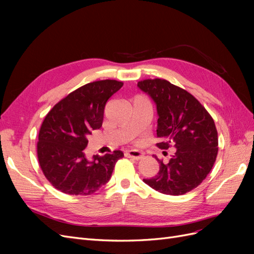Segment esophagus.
<instances>
[{"mask_svg": "<svg viewBox=\"0 0 254 254\" xmlns=\"http://www.w3.org/2000/svg\"><path fill=\"white\" fill-rule=\"evenodd\" d=\"M125 156L128 158H133L135 160H140L143 157V152L135 150V149H130L125 151Z\"/></svg>", "mask_w": 254, "mask_h": 254, "instance_id": "esophagus-1", "label": "esophagus"}]
</instances>
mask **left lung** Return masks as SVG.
<instances>
[{"label": "left lung", "instance_id": "8db88e82", "mask_svg": "<svg viewBox=\"0 0 254 254\" xmlns=\"http://www.w3.org/2000/svg\"><path fill=\"white\" fill-rule=\"evenodd\" d=\"M137 87L157 106V146L176 149L168 163L155 156L160 164L158 175L143 181L162 194H186L205 179L216 160L218 135L214 120L193 95L165 79H145Z\"/></svg>", "mask_w": 254, "mask_h": 254}]
</instances>
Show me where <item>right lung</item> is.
Returning a JSON list of instances; mask_svg holds the SVG:
<instances>
[{"instance_id":"add662e5","label":"right lung","mask_w":254,"mask_h":254,"mask_svg":"<svg viewBox=\"0 0 254 254\" xmlns=\"http://www.w3.org/2000/svg\"><path fill=\"white\" fill-rule=\"evenodd\" d=\"M123 87L118 80H98L73 91L45 117L37 143L41 170L52 186L68 195H91L111 178L121 150L87 159L83 149L92 130L103 125L108 99Z\"/></svg>"}]
</instances>
